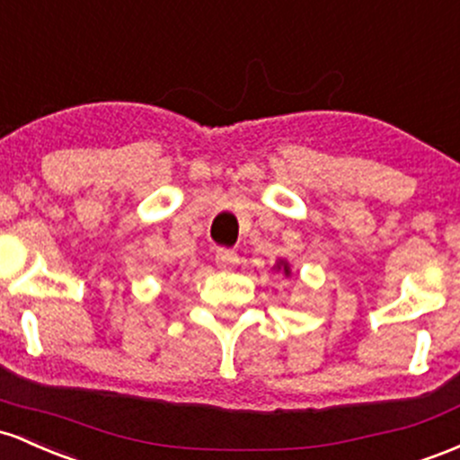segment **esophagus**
Returning <instances> with one entry per match:
<instances>
[{"instance_id":"esophagus-1","label":"esophagus","mask_w":460,"mask_h":460,"mask_svg":"<svg viewBox=\"0 0 460 460\" xmlns=\"http://www.w3.org/2000/svg\"><path fill=\"white\" fill-rule=\"evenodd\" d=\"M215 262L217 267H221V270H232V267L239 265V256H236L232 250H217Z\"/></svg>"}]
</instances>
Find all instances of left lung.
<instances>
[{
	"label": "left lung",
	"instance_id": "8db88e82",
	"mask_svg": "<svg viewBox=\"0 0 460 460\" xmlns=\"http://www.w3.org/2000/svg\"><path fill=\"white\" fill-rule=\"evenodd\" d=\"M276 270L278 271H282V273H285V276L288 278V276H291V267H288V262L287 261H278L276 262Z\"/></svg>",
	"mask_w": 460,
	"mask_h": 460
}]
</instances>
